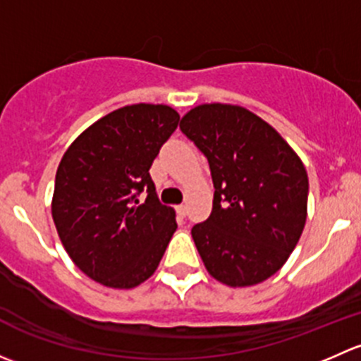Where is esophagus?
I'll list each match as a JSON object with an SVG mask.
<instances>
[{
    "mask_svg": "<svg viewBox=\"0 0 361 361\" xmlns=\"http://www.w3.org/2000/svg\"><path fill=\"white\" fill-rule=\"evenodd\" d=\"M176 213H178V216L183 218L185 214H187V206H185V204H180V206H176Z\"/></svg>",
    "mask_w": 361,
    "mask_h": 361,
    "instance_id": "esophagus-1",
    "label": "esophagus"
}]
</instances>
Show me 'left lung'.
<instances>
[{"label": "left lung", "mask_w": 361, "mask_h": 361, "mask_svg": "<svg viewBox=\"0 0 361 361\" xmlns=\"http://www.w3.org/2000/svg\"><path fill=\"white\" fill-rule=\"evenodd\" d=\"M180 129L206 155L214 185L209 218L192 228L204 267L231 288L265 281L304 231V162L271 123L238 104H199Z\"/></svg>", "instance_id": "left-lung-1"}]
</instances>
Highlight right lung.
I'll return each mask as SVG.
<instances>
[{"label":"right lung","mask_w":361,"mask_h":361,"mask_svg":"<svg viewBox=\"0 0 361 361\" xmlns=\"http://www.w3.org/2000/svg\"><path fill=\"white\" fill-rule=\"evenodd\" d=\"M178 122L166 104H129L87 127L61 159L54 224L73 264L99 285L129 290L147 281L178 228L148 173Z\"/></svg>","instance_id":"1"}]
</instances>
